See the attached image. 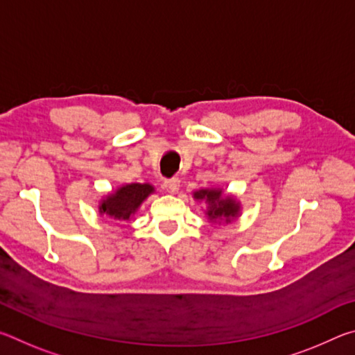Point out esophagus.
Segmentation results:
<instances>
[{"mask_svg": "<svg viewBox=\"0 0 355 355\" xmlns=\"http://www.w3.org/2000/svg\"><path fill=\"white\" fill-rule=\"evenodd\" d=\"M164 188H166L167 192H171V194H175V192H178V188H180V180L178 178L164 180Z\"/></svg>", "mask_w": 355, "mask_h": 355, "instance_id": "1", "label": "esophagus"}]
</instances>
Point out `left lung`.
<instances>
[{"label":"left lung","instance_id":"1","mask_svg":"<svg viewBox=\"0 0 355 355\" xmlns=\"http://www.w3.org/2000/svg\"><path fill=\"white\" fill-rule=\"evenodd\" d=\"M196 200H203L207 203V211L209 220H225L232 222L239 214V203L232 196H222V189H200L196 191Z\"/></svg>","mask_w":355,"mask_h":355}]
</instances>
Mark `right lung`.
I'll list each match as a JSON object with an SVG mask.
<instances>
[{
  "mask_svg": "<svg viewBox=\"0 0 355 355\" xmlns=\"http://www.w3.org/2000/svg\"><path fill=\"white\" fill-rule=\"evenodd\" d=\"M153 192L155 188L148 183L123 184L101 200L98 211L100 214H106L112 219L128 220L136 213V209L141 207V203Z\"/></svg>",
  "mask_w": 355,
  "mask_h": 355,
  "instance_id": "obj_1",
  "label": "right lung"
}]
</instances>
